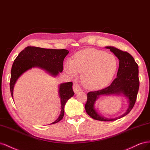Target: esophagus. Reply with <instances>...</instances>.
<instances>
[{
	"instance_id": "esophagus-1",
	"label": "esophagus",
	"mask_w": 150,
	"mask_h": 150,
	"mask_svg": "<svg viewBox=\"0 0 150 150\" xmlns=\"http://www.w3.org/2000/svg\"><path fill=\"white\" fill-rule=\"evenodd\" d=\"M73 89H74V91L75 93H78L81 91V88L80 87L79 85L76 83H74V85H73Z\"/></svg>"
}]
</instances>
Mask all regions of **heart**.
Listing matches in <instances>:
<instances>
[{"label":"heart","instance_id":"heart-1","mask_svg":"<svg viewBox=\"0 0 150 150\" xmlns=\"http://www.w3.org/2000/svg\"><path fill=\"white\" fill-rule=\"evenodd\" d=\"M117 68L114 55L96 49H85L76 53L74 59L68 58L65 64V71L73 76L82 74L81 80L85 87L99 90L109 84Z\"/></svg>","mask_w":150,"mask_h":150}]
</instances>
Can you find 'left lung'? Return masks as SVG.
<instances>
[{
	"label": "left lung",
	"mask_w": 150,
	"mask_h": 150,
	"mask_svg": "<svg viewBox=\"0 0 150 150\" xmlns=\"http://www.w3.org/2000/svg\"><path fill=\"white\" fill-rule=\"evenodd\" d=\"M110 51L119 59V69L117 77L109 86L97 91L89 92L87 93V100L85 105L86 112L92 118L101 121H115L125 116L133 108L138 95L139 81L138 77V65L131 55L121 50L112 46H107ZM122 93L128 98L129 105L127 112L120 117L114 119H108L102 117L97 113L94 104L100 95Z\"/></svg>",
	"instance_id": "obj_1"
}]
</instances>
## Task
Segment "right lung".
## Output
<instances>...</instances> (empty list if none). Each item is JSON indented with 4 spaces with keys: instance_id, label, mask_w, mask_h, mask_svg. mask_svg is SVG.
I'll list each match as a JSON object with an SVG mask.
<instances>
[{
    "instance_id": "add662e5",
    "label": "right lung",
    "mask_w": 150,
    "mask_h": 150,
    "mask_svg": "<svg viewBox=\"0 0 150 150\" xmlns=\"http://www.w3.org/2000/svg\"><path fill=\"white\" fill-rule=\"evenodd\" d=\"M69 53L67 50L41 48L35 46H28L18 54L12 64L10 90L13 98V90L17 80L25 71L33 67H38L56 76L63 71V60ZM73 83L67 82L59 85V96L61 100V112L59 117L51 125L60 121L64 115V107L67 100L74 95Z\"/></svg>"
}]
</instances>
